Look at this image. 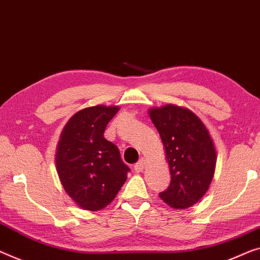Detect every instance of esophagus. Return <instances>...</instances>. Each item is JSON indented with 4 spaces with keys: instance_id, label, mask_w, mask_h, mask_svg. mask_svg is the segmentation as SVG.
Masks as SVG:
<instances>
[{
    "instance_id": "1",
    "label": "esophagus",
    "mask_w": 260,
    "mask_h": 260,
    "mask_svg": "<svg viewBox=\"0 0 260 260\" xmlns=\"http://www.w3.org/2000/svg\"><path fill=\"white\" fill-rule=\"evenodd\" d=\"M146 165H147V160H146V158H143V157H142L141 160L139 161L138 164L134 166V170H135V172H137V173H141L142 170L145 169Z\"/></svg>"
}]
</instances>
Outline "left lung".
<instances>
[{"mask_svg": "<svg viewBox=\"0 0 260 260\" xmlns=\"http://www.w3.org/2000/svg\"><path fill=\"white\" fill-rule=\"evenodd\" d=\"M148 114L164 143L172 176L158 196L170 208H190L208 191L214 177L217 155L211 135L185 107L168 104L149 108Z\"/></svg>", "mask_w": 260, "mask_h": 260, "instance_id": "left-lung-1", "label": "left lung"}]
</instances>
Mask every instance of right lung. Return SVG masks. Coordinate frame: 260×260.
<instances>
[{
  "label": "right lung",
  "instance_id": "right-lung-1",
  "mask_svg": "<svg viewBox=\"0 0 260 260\" xmlns=\"http://www.w3.org/2000/svg\"><path fill=\"white\" fill-rule=\"evenodd\" d=\"M119 106L96 105L80 110L61 131L56 168L65 192L84 210H102L115 199L129 168L118 147L104 138Z\"/></svg>",
  "mask_w": 260,
  "mask_h": 260
}]
</instances>
